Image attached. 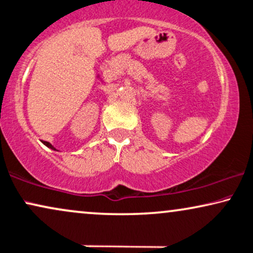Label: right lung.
I'll list each match as a JSON object with an SVG mask.
<instances>
[{
  "label": "right lung",
  "mask_w": 253,
  "mask_h": 253,
  "mask_svg": "<svg viewBox=\"0 0 253 253\" xmlns=\"http://www.w3.org/2000/svg\"><path fill=\"white\" fill-rule=\"evenodd\" d=\"M44 145H45V146H47V147H49V148H51V149H53V150H57V149L55 148V147H53L52 145H51V143H50V142H44Z\"/></svg>",
  "instance_id": "1"
}]
</instances>
